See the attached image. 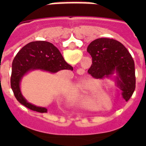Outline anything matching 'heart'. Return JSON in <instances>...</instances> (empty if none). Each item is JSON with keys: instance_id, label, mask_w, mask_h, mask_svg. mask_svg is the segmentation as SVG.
<instances>
[{"instance_id": "1", "label": "heart", "mask_w": 146, "mask_h": 146, "mask_svg": "<svg viewBox=\"0 0 146 146\" xmlns=\"http://www.w3.org/2000/svg\"><path fill=\"white\" fill-rule=\"evenodd\" d=\"M99 87H94L88 85L86 82H80V92L77 94L76 102L82 106L89 108V101L91 102H101L104 98H107L106 94L103 91H98Z\"/></svg>"}]
</instances>
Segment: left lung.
I'll list each match as a JSON object with an SVG mask.
<instances>
[{
  "instance_id": "obj_1",
  "label": "left lung",
  "mask_w": 146,
  "mask_h": 146,
  "mask_svg": "<svg viewBox=\"0 0 146 146\" xmlns=\"http://www.w3.org/2000/svg\"><path fill=\"white\" fill-rule=\"evenodd\" d=\"M87 51L92 57L88 72L97 79L110 78L128 101L135 89V62L127 49L113 38H100L91 42Z\"/></svg>"
}]
</instances>
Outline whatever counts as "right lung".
I'll return each mask as SVG.
<instances>
[{
	"mask_svg": "<svg viewBox=\"0 0 146 146\" xmlns=\"http://www.w3.org/2000/svg\"><path fill=\"white\" fill-rule=\"evenodd\" d=\"M73 70L62 56L58 49L52 43L36 41L27 44L18 52L12 62L11 87L17 100L33 111L47 113V109L28 102L21 92L23 77L29 72L41 70L56 73L60 70Z\"/></svg>",
	"mask_w": 146,
	"mask_h": 146,
	"instance_id": "obj_1",
	"label": "right lung"
}]
</instances>
